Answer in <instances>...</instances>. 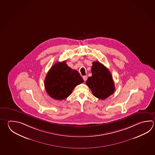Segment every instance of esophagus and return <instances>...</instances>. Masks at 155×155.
I'll return each mask as SVG.
<instances>
[{
	"instance_id": "esophagus-1",
	"label": "esophagus",
	"mask_w": 155,
	"mask_h": 155,
	"mask_svg": "<svg viewBox=\"0 0 155 155\" xmlns=\"http://www.w3.org/2000/svg\"><path fill=\"white\" fill-rule=\"evenodd\" d=\"M83 80H84V81H85H85H86L87 80V78H88V77H87V76H83Z\"/></svg>"
}]
</instances>
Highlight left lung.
I'll list each match as a JSON object with an SVG mask.
<instances>
[{"label": "left lung", "mask_w": 155, "mask_h": 155, "mask_svg": "<svg viewBox=\"0 0 155 155\" xmlns=\"http://www.w3.org/2000/svg\"><path fill=\"white\" fill-rule=\"evenodd\" d=\"M92 76L88 77L86 84L91 88L94 97L105 100L114 93V84L108 68L99 61L93 62Z\"/></svg>", "instance_id": "obj_1"}]
</instances>
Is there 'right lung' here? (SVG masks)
<instances>
[{
	"label": "right lung",
	"instance_id": "1",
	"mask_svg": "<svg viewBox=\"0 0 155 155\" xmlns=\"http://www.w3.org/2000/svg\"><path fill=\"white\" fill-rule=\"evenodd\" d=\"M83 82L78 72L68 66L64 61L58 62L51 67L44 81V86L50 97L62 100L69 97L73 89Z\"/></svg>",
	"mask_w": 155,
	"mask_h": 155
}]
</instances>
